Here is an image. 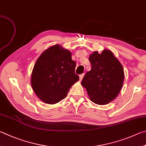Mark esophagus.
<instances>
[{
  "mask_svg": "<svg viewBox=\"0 0 146 146\" xmlns=\"http://www.w3.org/2000/svg\"><path fill=\"white\" fill-rule=\"evenodd\" d=\"M84 76V73H82V74H81V75H79V78H80V80H82V78H83Z\"/></svg>",
  "mask_w": 146,
  "mask_h": 146,
  "instance_id": "esophagus-1",
  "label": "esophagus"
}]
</instances>
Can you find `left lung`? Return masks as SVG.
Here are the masks:
<instances>
[{
    "instance_id": "8db88e82",
    "label": "left lung",
    "mask_w": 146,
    "mask_h": 146,
    "mask_svg": "<svg viewBox=\"0 0 146 146\" xmlns=\"http://www.w3.org/2000/svg\"><path fill=\"white\" fill-rule=\"evenodd\" d=\"M91 70L84 75L82 86L86 89L92 102L106 105L114 100L120 92L124 81L123 66L112 52H94L89 56Z\"/></svg>"
}]
</instances>
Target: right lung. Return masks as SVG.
<instances>
[{
	"mask_svg": "<svg viewBox=\"0 0 146 146\" xmlns=\"http://www.w3.org/2000/svg\"><path fill=\"white\" fill-rule=\"evenodd\" d=\"M76 62L71 52L59 44L50 47L34 64L31 86L37 96L48 104H55L67 96L71 86L79 80Z\"/></svg>",
	"mask_w": 146,
	"mask_h": 146,
	"instance_id": "add662e5",
	"label": "right lung"
}]
</instances>
